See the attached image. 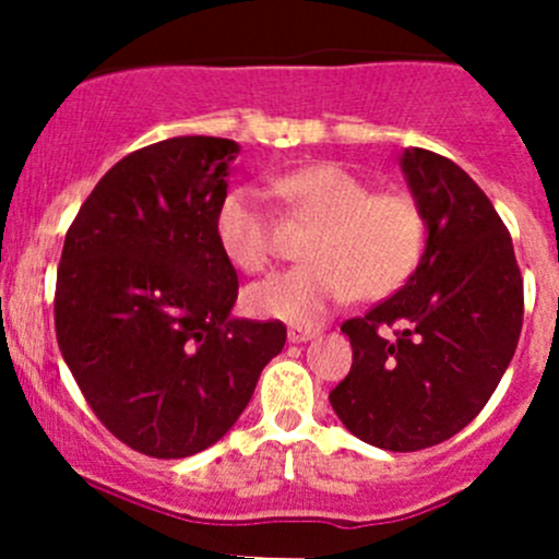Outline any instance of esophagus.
Instances as JSON below:
<instances>
[{
    "label": "esophagus",
    "instance_id": "34e87169",
    "mask_svg": "<svg viewBox=\"0 0 559 559\" xmlns=\"http://www.w3.org/2000/svg\"><path fill=\"white\" fill-rule=\"evenodd\" d=\"M319 335V330H313V326H289V332H286V337H289V343H306V341H313V337Z\"/></svg>",
    "mask_w": 559,
    "mask_h": 559
}]
</instances>
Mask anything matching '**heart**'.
<instances>
[{
    "mask_svg": "<svg viewBox=\"0 0 559 559\" xmlns=\"http://www.w3.org/2000/svg\"><path fill=\"white\" fill-rule=\"evenodd\" d=\"M270 191L316 218L300 267L270 275L246 292L262 319L316 324L352 300H381L419 267L425 216L408 194L373 191L335 162H316L270 180ZM216 243L229 264L262 273L273 259V224L253 191L233 189L216 207Z\"/></svg>",
    "mask_w": 559,
    "mask_h": 559,
    "instance_id": "1",
    "label": "heart"
}]
</instances>
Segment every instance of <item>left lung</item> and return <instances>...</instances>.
<instances>
[{
	"label": "left lung",
	"mask_w": 559,
	"mask_h": 559,
	"mask_svg": "<svg viewBox=\"0 0 559 559\" xmlns=\"http://www.w3.org/2000/svg\"><path fill=\"white\" fill-rule=\"evenodd\" d=\"M400 167L425 216V253L389 300L343 321L354 362L330 403L359 441L419 452L456 436L492 397L516 352L524 297L509 229L476 180L425 148H405Z\"/></svg>",
	"instance_id": "1"
}]
</instances>
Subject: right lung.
<instances>
[{
    "label": "right lung",
    "mask_w": 559,
    "mask_h": 559,
    "mask_svg": "<svg viewBox=\"0 0 559 559\" xmlns=\"http://www.w3.org/2000/svg\"><path fill=\"white\" fill-rule=\"evenodd\" d=\"M238 151L205 134L145 145L67 229L56 341L97 419L140 454L213 447L286 343L281 321L233 316L238 273L213 222Z\"/></svg>",
    "instance_id": "obj_1"
}]
</instances>
